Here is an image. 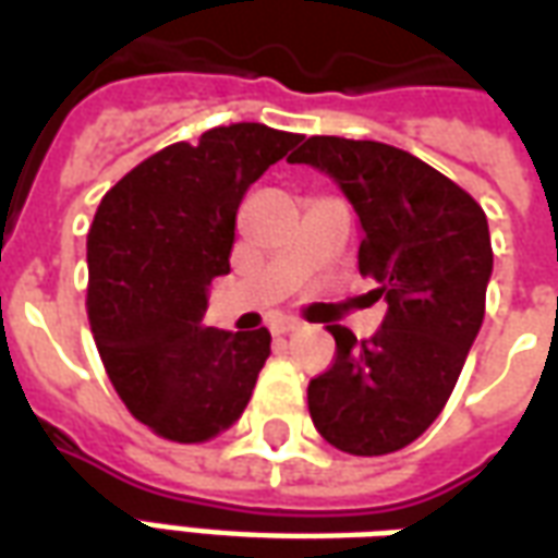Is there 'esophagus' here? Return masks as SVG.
Masks as SVG:
<instances>
[{
	"label": "esophagus",
	"mask_w": 558,
	"mask_h": 558,
	"mask_svg": "<svg viewBox=\"0 0 558 558\" xmlns=\"http://www.w3.org/2000/svg\"><path fill=\"white\" fill-rule=\"evenodd\" d=\"M302 326V323H299V319H292V316H280V319H275V323H271V335H290V331H295V328Z\"/></svg>",
	"instance_id": "esophagus-1"
}]
</instances>
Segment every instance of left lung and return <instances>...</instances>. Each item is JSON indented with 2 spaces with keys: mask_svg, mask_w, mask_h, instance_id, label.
Masks as SVG:
<instances>
[{
  "mask_svg": "<svg viewBox=\"0 0 558 558\" xmlns=\"http://www.w3.org/2000/svg\"><path fill=\"white\" fill-rule=\"evenodd\" d=\"M287 160L326 172L350 199L359 271L388 302L371 340L328 326L338 355L307 386L311 418L347 454H391L442 412L478 338L493 275L487 215L430 163L376 140L311 137Z\"/></svg>",
  "mask_w": 558,
  "mask_h": 558,
  "instance_id": "8db88e82",
  "label": "left lung"
}]
</instances>
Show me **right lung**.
<instances>
[{"mask_svg":"<svg viewBox=\"0 0 558 558\" xmlns=\"http://www.w3.org/2000/svg\"><path fill=\"white\" fill-rule=\"evenodd\" d=\"M299 140L242 122L172 143L116 182L92 220V335L119 398L163 439L206 442L251 400L271 335L203 316L211 280L230 271L242 196Z\"/></svg>","mask_w":558,"mask_h":558,"instance_id":"1","label":"right lung"}]
</instances>
